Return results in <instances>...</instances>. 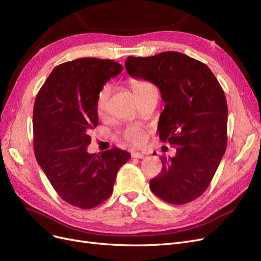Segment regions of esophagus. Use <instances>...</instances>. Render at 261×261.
<instances>
[{
	"instance_id": "esophagus-1",
	"label": "esophagus",
	"mask_w": 261,
	"mask_h": 261,
	"mask_svg": "<svg viewBox=\"0 0 261 261\" xmlns=\"http://www.w3.org/2000/svg\"><path fill=\"white\" fill-rule=\"evenodd\" d=\"M130 155H132V158H134V159H143V158H144L143 153L137 152V151H133L130 153Z\"/></svg>"
}]
</instances>
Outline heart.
<instances>
[{
    "instance_id": "obj_1",
    "label": "heart",
    "mask_w": 261,
    "mask_h": 261,
    "mask_svg": "<svg viewBox=\"0 0 261 261\" xmlns=\"http://www.w3.org/2000/svg\"><path fill=\"white\" fill-rule=\"evenodd\" d=\"M129 85L135 93H138L140 91L147 90L149 88L153 87L151 84L145 82V81H137V80H132L129 82ZM108 99H109V88L108 87H103L102 90L99 92L98 98H97V113L98 115H103L107 111V106H108ZM124 138L128 141V143L138 146L144 141V133L143 129L138 126H130L124 133Z\"/></svg>"
}]
</instances>
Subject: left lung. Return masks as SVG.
Listing matches in <instances>:
<instances>
[{
    "label": "left lung",
    "mask_w": 261,
    "mask_h": 261,
    "mask_svg": "<svg viewBox=\"0 0 261 261\" xmlns=\"http://www.w3.org/2000/svg\"><path fill=\"white\" fill-rule=\"evenodd\" d=\"M132 77L159 87L165 102L158 134L176 148L161 156L160 174L150 179L152 193L163 201L185 204L200 197L216 174L227 143V105L222 87L210 68L179 52L128 57Z\"/></svg>",
    "instance_id": "left-lung-1"
}]
</instances>
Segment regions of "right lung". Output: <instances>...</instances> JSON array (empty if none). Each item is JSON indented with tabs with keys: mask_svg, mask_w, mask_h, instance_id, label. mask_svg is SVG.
<instances>
[{
	"mask_svg": "<svg viewBox=\"0 0 261 261\" xmlns=\"http://www.w3.org/2000/svg\"><path fill=\"white\" fill-rule=\"evenodd\" d=\"M113 60L82 58L55 67L39 90L33 114L36 159L61 198L91 209L112 195L129 153L112 148L88 153L89 130L98 125L97 98L122 72Z\"/></svg>",
	"mask_w": 261,
	"mask_h": 261,
	"instance_id": "right-lung-1",
	"label": "right lung"
}]
</instances>
